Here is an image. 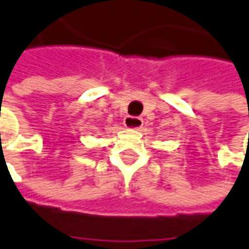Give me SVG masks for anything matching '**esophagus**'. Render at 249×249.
Returning <instances> with one entry per match:
<instances>
[{"label": "esophagus", "mask_w": 249, "mask_h": 249, "mask_svg": "<svg viewBox=\"0 0 249 249\" xmlns=\"http://www.w3.org/2000/svg\"><path fill=\"white\" fill-rule=\"evenodd\" d=\"M124 125L126 128H129V129H139V128H142L143 121L139 117H131V115H128V117H125Z\"/></svg>", "instance_id": "1"}]
</instances>
